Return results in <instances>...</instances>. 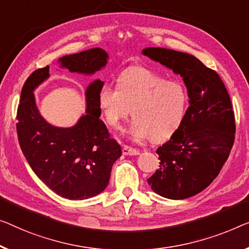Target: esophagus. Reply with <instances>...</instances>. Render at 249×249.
<instances>
[{"instance_id":"esophagus-1","label":"esophagus","mask_w":249,"mask_h":249,"mask_svg":"<svg viewBox=\"0 0 249 249\" xmlns=\"http://www.w3.org/2000/svg\"><path fill=\"white\" fill-rule=\"evenodd\" d=\"M122 152H123L124 155H139L140 154V152L137 151L136 148H133L128 145H124Z\"/></svg>"}]
</instances>
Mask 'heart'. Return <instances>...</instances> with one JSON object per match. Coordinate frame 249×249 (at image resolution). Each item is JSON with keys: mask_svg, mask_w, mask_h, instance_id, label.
<instances>
[{"mask_svg": "<svg viewBox=\"0 0 249 249\" xmlns=\"http://www.w3.org/2000/svg\"><path fill=\"white\" fill-rule=\"evenodd\" d=\"M98 105L106 123L115 131L123 128L132 110V139L159 143L170 139L182 125L189 92L182 81L169 80L154 70L136 66L121 72L116 88L103 85Z\"/></svg>", "mask_w": 249, "mask_h": 249, "instance_id": "heart-1", "label": "heart"}]
</instances>
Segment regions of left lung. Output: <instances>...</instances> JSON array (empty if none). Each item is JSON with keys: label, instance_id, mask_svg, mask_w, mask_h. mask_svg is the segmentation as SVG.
Masks as SVG:
<instances>
[{"label": "left lung", "instance_id": "1", "mask_svg": "<svg viewBox=\"0 0 249 249\" xmlns=\"http://www.w3.org/2000/svg\"><path fill=\"white\" fill-rule=\"evenodd\" d=\"M142 53L183 78L190 104L180 128L157 150L160 168L147 182L164 198H189L216 179L231 153L236 132L231 97L219 75L192 54L153 47Z\"/></svg>", "mask_w": 249, "mask_h": 249}]
</instances>
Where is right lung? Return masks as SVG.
<instances>
[{
  "label": "right lung",
  "instance_id": "1",
  "mask_svg": "<svg viewBox=\"0 0 249 249\" xmlns=\"http://www.w3.org/2000/svg\"><path fill=\"white\" fill-rule=\"evenodd\" d=\"M108 54L101 48L59 59L70 72L94 75L106 66ZM49 66L36 69L25 81L17 114V132L21 150L42 182L62 198L83 200L97 196L109 182L121 145L112 139L99 120L98 91L104 81L96 79L87 87L86 114L72 127H55L40 115L33 95L49 77Z\"/></svg>",
  "mask_w": 249,
  "mask_h": 249
}]
</instances>
